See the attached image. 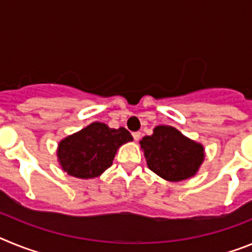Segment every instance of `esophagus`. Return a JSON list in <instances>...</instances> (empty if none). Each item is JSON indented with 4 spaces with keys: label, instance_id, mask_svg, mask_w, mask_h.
Listing matches in <instances>:
<instances>
[{
    "label": "esophagus",
    "instance_id": "esophagus-1",
    "mask_svg": "<svg viewBox=\"0 0 252 252\" xmlns=\"http://www.w3.org/2000/svg\"><path fill=\"white\" fill-rule=\"evenodd\" d=\"M132 137L137 141V140L141 137V132H139V131H136V132H132Z\"/></svg>",
    "mask_w": 252,
    "mask_h": 252
}]
</instances>
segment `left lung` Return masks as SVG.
<instances>
[{
    "label": "left lung",
    "mask_w": 252,
    "mask_h": 252,
    "mask_svg": "<svg viewBox=\"0 0 252 252\" xmlns=\"http://www.w3.org/2000/svg\"><path fill=\"white\" fill-rule=\"evenodd\" d=\"M148 165L159 177L179 182L195 174L203 161V146L171 126H158L140 141Z\"/></svg>",
    "instance_id": "8db88e82"
}]
</instances>
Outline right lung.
I'll use <instances>...</instances> for the list:
<instances>
[{"mask_svg": "<svg viewBox=\"0 0 252 252\" xmlns=\"http://www.w3.org/2000/svg\"><path fill=\"white\" fill-rule=\"evenodd\" d=\"M132 136L126 128H110L94 122L60 141L58 158L69 175L90 179L101 175L112 165L116 150Z\"/></svg>", "mask_w": 252, "mask_h": 252, "instance_id": "1", "label": "right lung"}]
</instances>
